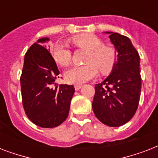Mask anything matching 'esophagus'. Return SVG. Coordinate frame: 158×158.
<instances>
[{"label":"esophagus","mask_w":158,"mask_h":158,"mask_svg":"<svg viewBox=\"0 0 158 158\" xmlns=\"http://www.w3.org/2000/svg\"><path fill=\"white\" fill-rule=\"evenodd\" d=\"M82 86H83L82 84H75V85H74V89H75V90L77 91V90H79V89H81Z\"/></svg>","instance_id":"obj_1"}]
</instances>
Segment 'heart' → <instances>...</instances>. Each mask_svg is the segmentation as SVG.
<instances>
[{
    "mask_svg": "<svg viewBox=\"0 0 158 158\" xmlns=\"http://www.w3.org/2000/svg\"><path fill=\"white\" fill-rule=\"evenodd\" d=\"M71 43L79 49L88 52L85 63L82 66H73L64 73L65 80L69 84H81L94 79L98 73L107 74L111 72L117 61L115 48L104 45L101 38L93 33H82L71 38ZM55 61L61 66L70 64L72 52L61 43H56L52 48Z\"/></svg>",
    "mask_w": 158,
    "mask_h": 158,
    "instance_id": "1",
    "label": "heart"
}]
</instances>
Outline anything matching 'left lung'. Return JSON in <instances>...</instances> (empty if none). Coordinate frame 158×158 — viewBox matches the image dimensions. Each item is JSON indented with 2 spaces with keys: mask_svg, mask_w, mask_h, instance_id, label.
Returning a JSON list of instances; mask_svg holds the SVG:
<instances>
[{
  "mask_svg": "<svg viewBox=\"0 0 158 158\" xmlns=\"http://www.w3.org/2000/svg\"><path fill=\"white\" fill-rule=\"evenodd\" d=\"M109 38L117 51V61L111 74L95 85L93 110L104 125L118 127L135 115L141 94L139 55L130 38L117 33Z\"/></svg>",
  "mask_w": 158,
  "mask_h": 158,
  "instance_id": "obj_1",
  "label": "left lung"
}]
</instances>
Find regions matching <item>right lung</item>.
I'll return each instance as SVG.
<instances>
[{
    "label": "right lung",
    "mask_w": 158,
    "mask_h": 158,
    "mask_svg": "<svg viewBox=\"0 0 158 158\" xmlns=\"http://www.w3.org/2000/svg\"><path fill=\"white\" fill-rule=\"evenodd\" d=\"M48 40L41 38L26 52L20 76L21 95L26 115L33 124L54 128L66 120L74 88L55 84L59 69L50 52L41 45Z\"/></svg>",
    "instance_id": "obj_1"
}]
</instances>
